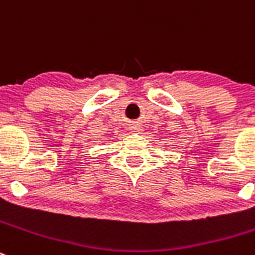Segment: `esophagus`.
<instances>
[{
	"label": "esophagus",
	"instance_id": "34e87169",
	"mask_svg": "<svg viewBox=\"0 0 255 255\" xmlns=\"http://www.w3.org/2000/svg\"><path fill=\"white\" fill-rule=\"evenodd\" d=\"M129 127H130V129L133 130V132H137V133H142V132H143V126H142L139 122L130 123Z\"/></svg>",
	"mask_w": 255,
	"mask_h": 255
}]
</instances>
